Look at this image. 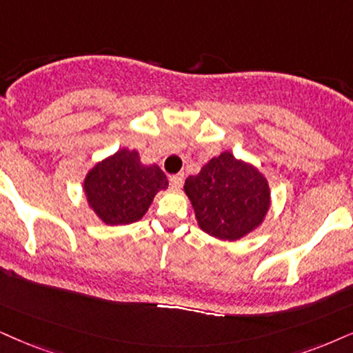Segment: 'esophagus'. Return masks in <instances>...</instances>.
I'll return each instance as SVG.
<instances>
[{"label":"esophagus","instance_id":"34e87169","mask_svg":"<svg viewBox=\"0 0 353 353\" xmlns=\"http://www.w3.org/2000/svg\"><path fill=\"white\" fill-rule=\"evenodd\" d=\"M169 182L174 189H181L182 184H184V174H176V176L169 177Z\"/></svg>","mask_w":353,"mask_h":353}]
</instances>
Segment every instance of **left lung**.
<instances>
[{"label": "left lung", "instance_id": "left-lung-1", "mask_svg": "<svg viewBox=\"0 0 353 353\" xmlns=\"http://www.w3.org/2000/svg\"><path fill=\"white\" fill-rule=\"evenodd\" d=\"M200 230L221 241H238L262 225L270 208L269 182L252 164L223 151L197 176L185 179Z\"/></svg>", "mask_w": 353, "mask_h": 353}]
</instances>
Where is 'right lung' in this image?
Instances as JSON below:
<instances>
[{
  "label": "right lung",
  "mask_w": 353,
  "mask_h": 353,
  "mask_svg": "<svg viewBox=\"0 0 353 353\" xmlns=\"http://www.w3.org/2000/svg\"><path fill=\"white\" fill-rule=\"evenodd\" d=\"M169 185L161 168L145 166L135 150L122 148L97 163L84 179L89 207L105 225H128L143 218L154 195Z\"/></svg>",
  "instance_id": "obj_1"
}]
</instances>
